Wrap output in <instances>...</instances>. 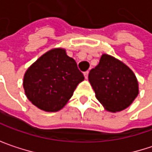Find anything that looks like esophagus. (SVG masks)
Returning a JSON list of instances; mask_svg holds the SVG:
<instances>
[{
  "mask_svg": "<svg viewBox=\"0 0 152 152\" xmlns=\"http://www.w3.org/2000/svg\"><path fill=\"white\" fill-rule=\"evenodd\" d=\"M88 74H89V71H85L84 73H83V76H84V77L87 79L88 78Z\"/></svg>",
  "mask_w": 152,
  "mask_h": 152,
  "instance_id": "obj_1",
  "label": "esophagus"
}]
</instances>
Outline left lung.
I'll return each mask as SVG.
<instances>
[{
    "mask_svg": "<svg viewBox=\"0 0 152 152\" xmlns=\"http://www.w3.org/2000/svg\"><path fill=\"white\" fill-rule=\"evenodd\" d=\"M88 78L97 99L111 113L129 107L139 93L134 72L122 61L106 53L102 54Z\"/></svg>",
    "mask_w": 152,
    "mask_h": 152,
    "instance_id": "obj_1",
    "label": "left lung"
}]
</instances>
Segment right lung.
<instances>
[{
    "instance_id": "add662e5",
    "label": "right lung",
    "mask_w": 152,
    "mask_h": 152,
    "mask_svg": "<svg viewBox=\"0 0 152 152\" xmlns=\"http://www.w3.org/2000/svg\"><path fill=\"white\" fill-rule=\"evenodd\" d=\"M84 76L64 48H53L26 70L23 85L27 99L45 112L62 109Z\"/></svg>"
}]
</instances>
